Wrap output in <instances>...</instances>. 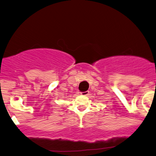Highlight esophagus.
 Masks as SVG:
<instances>
[{"mask_svg": "<svg viewBox=\"0 0 156 156\" xmlns=\"http://www.w3.org/2000/svg\"><path fill=\"white\" fill-rule=\"evenodd\" d=\"M80 94H81V95H83V96H87L89 94V91L87 90V91L82 92V93H80Z\"/></svg>", "mask_w": 156, "mask_h": 156, "instance_id": "34e87169", "label": "esophagus"}]
</instances>
